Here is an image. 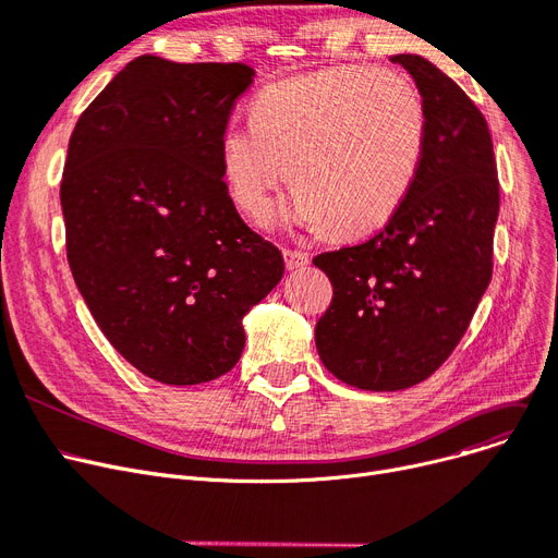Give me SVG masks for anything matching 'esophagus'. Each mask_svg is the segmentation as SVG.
<instances>
[{
  "label": "esophagus",
  "mask_w": 558,
  "mask_h": 558,
  "mask_svg": "<svg viewBox=\"0 0 558 558\" xmlns=\"http://www.w3.org/2000/svg\"><path fill=\"white\" fill-rule=\"evenodd\" d=\"M284 266L289 271H294V269H303V266H307L310 264V255L307 253H303V251H289V248H284Z\"/></svg>",
  "instance_id": "34e87169"
}]
</instances>
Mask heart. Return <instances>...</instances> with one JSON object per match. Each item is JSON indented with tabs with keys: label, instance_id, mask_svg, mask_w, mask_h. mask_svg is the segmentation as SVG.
<instances>
[{
	"label": "heart",
	"instance_id": "1",
	"mask_svg": "<svg viewBox=\"0 0 558 558\" xmlns=\"http://www.w3.org/2000/svg\"><path fill=\"white\" fill-rule=\"evenodd\" d=\"M426 150V109L401 72L332 65L257 95L253 123L221 132V171L234 205L259 216L287 178V223L362 236L405 203Z\"/></svg>",
	"mask_w": 558,
	"mask_h": 558
}]
</instances>
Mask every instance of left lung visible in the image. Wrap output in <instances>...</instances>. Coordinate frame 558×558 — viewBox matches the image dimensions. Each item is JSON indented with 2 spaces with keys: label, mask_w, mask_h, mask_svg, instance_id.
I'll list each match as a JSON object with an SVG mask.
<instances>
[{
  "label": "left lung",
  "mask_w": 558,
  "mask_h": 558,
  "mask_svg": "<svg viewBox=\"0 0 558 558\" xmlns=\"http://www.w3.org/2000/svg\"><path fill=\"white\" fill-rule=\"evenodd\" d=\"M426 109L417 180L387 226L322 253L332 301L314 328L324 367L357 390L426 380L465 335L493 278L499 180L486 118L420 54H397Z\"/></svg>",
  "instance_id": "left-lung-1"
}]
</instances>
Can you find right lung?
<instances>
[{
  "instance_id": "right-lung-1",
  "label": "right lung",
  "mask_w": 558,
  "mask_h": 558,
  "mask_svg": "<svg viewBox=\"0 0 558 558\" xmlns=\"http://www.w3.org/2000/svg\"><path fill=\"white\" fill-rule=\"evenodd\" d=\"M244 63L130 61L80 116L61 180L65 251L93 319L132 367L198 385L241 357V319L284 274L223 182Z\"/></svg>"
}]
</instances>
